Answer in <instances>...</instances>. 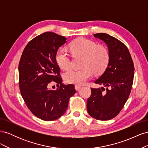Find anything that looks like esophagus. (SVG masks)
<instances>
[{"label":"esophagus","instance_id":"1","mask_svg":"<svg viewBox=\"0 0 148 148\" xmlns=\"http://www.w3.org/2000/svg\"><path fill=\"white\" fill-rule=\"evenodd\" d=\"M81 88H82V86H80V85H75V88L77 91L79 90V89H81Z\"/></svg>","mask_w":148,"mask_h":148}]
</instances>
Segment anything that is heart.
I'll list each match as a JSON object with an SVG mask.
<instances>
[{"label":"heart","instance_id":"heart-1","mask_svg":"<svg viewBox=\"0 0 148 148\" xmlns=\"http://www.w3.org/2000/svg\"><path fill=\"white\" fill-rule=\"evenodd\" d=\"M69 49L73 55L84 56L82 69H71L64 75L67 83L83 84L92 77V72L100 74L106 69L109 61V53L103 46H97L96 42L88 39H79L71 42ZM56 59L57 64L63 69H69L71 65V57L65 49L60 48L56 52Z\"/></svg>","mask_w":148,"mask_h":148}]
</instances>
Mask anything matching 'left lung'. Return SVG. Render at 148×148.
<instances>
[{"label": "left lung", "instance_id": "1", "mask_svg": "<svg viewBox=\"0 0 148 148\" xmlns=\"http://www.w3.org/2000/svg\"><path fill=\"white\" fill-rule=\"evenodd\" d=\"M93 36L107 44L109 61L104 72L95 82L104 86L91 88L87 110L97 120H109L119 114L128 99L135 68L130 53L123 42L106 33Z\"/></svg>", "mask_w": 148, "mask_h": 148}]
</instances>
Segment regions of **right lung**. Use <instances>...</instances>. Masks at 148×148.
Wrapping results in <instances>:
<instances>
[{"label": "right lung", "instance_id": "obj_1", "mask_svg": "<svg viewBox=\"0 0 148 148\" xmlns=\"http://www.w3.org/2000/svg\"><path fill=\"white\" fill-rule=\"evenodd\" d=\"M66 40L54 33H44L28 43L20 60L19 86L22 97L31 112L45 121L55 120L63 115L69 99L77 92L73 84L62 83L56 59L57 51ZM52 81L60 85L56 90L48 89Z\"/></svg>", "mask_w": 148, "mask_h": 148}]
</instances>
